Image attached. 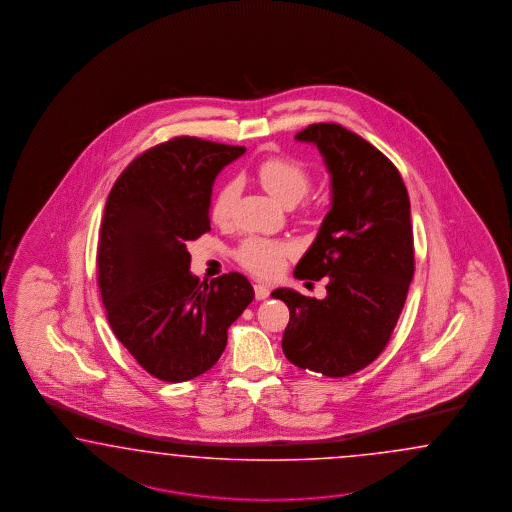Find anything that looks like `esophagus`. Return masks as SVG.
<instances>
[{"label":"esophagus","instance_id":"esophagus-1","mask_svg":"<svg viewBox=\"0 0 512 512\" xmlns=\"http://www.w3.org/2000/svg\"><path fill=\"white\" fill-rule=\"evenodd\" d=\"M253 289H255V298H257V300H266V298L270 296V289H268L266 285H261V283H257V285L253 287Z\"/></svg>","mask_w":512,"mask_h":512}]
</instances>
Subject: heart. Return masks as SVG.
Listing matches in <instances>:
<instances>
[{
	"label": "heart",
	"mask_w": 512,
	"mask_h": 512,
	"mask_svg": "<svg viewBox=\"0 0 512 512\" xmlns=\"http://www.w3.org/2000/svg\"><path fill=\"white\" fill-rule=\"evenodd\" d=\"M255 176L259 184L281 204H295L300 201L311 184V174L304 163H300L295 157L289 155H272L259 163ZM238 199V184L234 180L225 182L217 189L216 197L210 206L212 219L225 225L233 217L234 204ZM311 208H306V214H310ZM293 255V246L285 240L276 238H261V236H249L238 249H236V261L242 264L246 270L261 278L276 276L287 257Z\"/></svg>",
	"instance_id": "b5f03b06"
}]
</instances>
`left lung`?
<instances>
[{
	"mask_svg": "<svg viewBox=\"0 0 512 512\" xmlns=\"http://www.w3.org/2000/svg\"><path fill=\"white\" fill-rule=\"evenodd\" d=\"M325 157L332 204L295 278H326L323 300L276 289L291 319L283 353L302 370L345 377L387 347L415 274L411 206L387 155L340 124L296 133Z\"/></svg>",
	"mask_w": 512,
	"mask_h": 512,
	"instance_id": "obj_1",
	"label": "left lung"
}]
</instances>
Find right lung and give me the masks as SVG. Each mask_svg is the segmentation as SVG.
I'll use <instances>...</instances> for the list:
<instances>
[{"instance_id": "1", "label": "right lung", "mask_w": 512, "mask_h": 512, "mask_svg": "<svg viewBox=\"0 0 512 512\" xmlns=\"http://www.w3.org/2000/svg\"><path fill=\"white\" fill-rule=\"evenodd\" d=\"M244 152L174 137L133 159L110 189L97 248L101 300L116 338L161 381L208 372L255 296L238 272L201 283L186 248L210 231L214 180Z\"/></svg>"}]
</instances>
